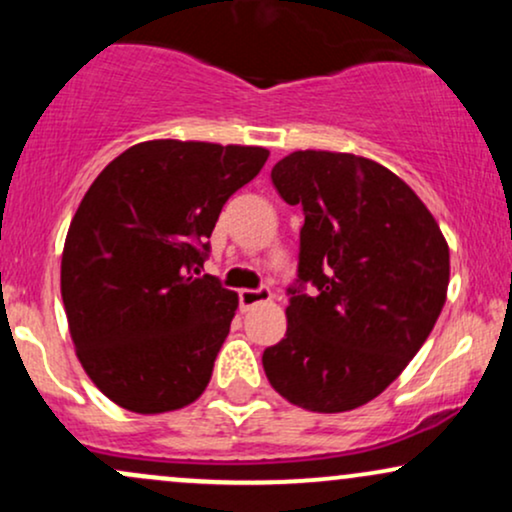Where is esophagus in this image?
Instances as JSON below:
<instances>
[{"instance_id":"1","label":"esophagus","mask_w":512,"mask_h":512,"mask_svg":"<svg viewBox=\"0 0 512 512\" xmlns=\"http://www.w3.org/2000/svg\"><path fill=\"white\" fill-rule=\"evenodd\" d=\"M238 298H240V308L248 310L252 305L272 301V293H269V289H243L238 293Z\"/></svg>"}]
</instances>
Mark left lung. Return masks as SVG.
Masks as SVG:
<instances>
[{"mask_svg":"<svg viewBox=\"0 0 512 512\" xmlns=\"http://www.w3.org/2000/svg\"><path fill=\"white\" fill-rule=\"evenodd\" d=\"M272 182L305 221L286 337L264 349V373L296 407L356 409L407 368L436 325L448 243L407 182L370 158L293 151ZM305 283L318 289L313 297Z\"/></svg>","mask_w":512,"mask_h":512,"instance_id":"1","label":"left lung"}]
</instances>
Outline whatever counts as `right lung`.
Wrapping results in <instances>:
<instances>
[{
	"instance_id": "add662e5",
	"label": "right lung",
	"mask_w": 512,
	"mask_h": 512,
	"mask_svg": "<svg viewBox=\"0 0 512 512\" xmlns=\"http://www.w3.org/2000/svg\"><path fill=\"white\" fill-rule=\"evenodd\" d=\"M262 146L151 139L101 170L62 250V301L86 375L117 407L163 414L207 390L238 293L199 274L223 204Z\"/></svg>"
}]
</instances>
